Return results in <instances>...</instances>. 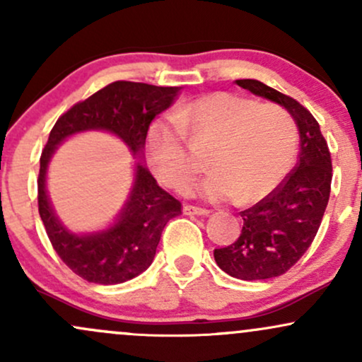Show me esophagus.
I'll return each mask as SVG.
<instances>
[{
  "label": "esophagus",
  "mask_w": 362,
  "mask_h": 362,
  "mask_svg": "<svg viewBox=\"0 0 362 362\" xmlns=\"http://www.w3.org/2000/svg\"><path fill=\"white\" fill-rule=\"evenodd\" d=\"M184 214L185 216H207V214H209V211L202 209V207H195V206L185 204L184 206Z\"/></svg>",
  "instance_id": "34e87169"
}]
</instances>
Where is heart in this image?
Here are the masks:
<instances>
[{"instance_id":"heart-1","label":"heart","mask_w":362,"mask_h":362,"mask_svg":"<svg viewBox=\"0 0 362 362\" xmlns=\"http://www.w3.org/2000/svg\"><path fill=\"white\" fill-rule=\"evenodd\" d=\"M185 134L214 141L207 156L209 177L195 190L207 201L259 202L276 190L293 167L298 129L288 110L252 98L214 91L158 119L148 131V160L161 184L182 190L194 175Z\"/></svg>"}]
</instances>
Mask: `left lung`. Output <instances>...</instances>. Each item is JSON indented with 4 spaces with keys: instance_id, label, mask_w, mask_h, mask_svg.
<instances>
[{
    "instance_id": "1",
    "label": "left lung",
    "mask_w": 362,
    "mask_h": 362,
    "mask_svg": "<svg viewBox=\"0 0 362 362\" xmlns=\"http://www.w3.org/2000/svg\"><path fill=\"white\" fill-rule=\"evenodd\" d=\"M253 95L279 103L300 131V156L276 190L242 211L243 228L235 243L216 248L214 260L242 281L288 272L310 248L325 213L332 184V158L317 119L300 102L257 80H236Z\"/></svg>"
}]
</instances>
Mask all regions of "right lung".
Masks as SVG:
<instances>
[{
	"mask_svg": "<svg viewBox=\"0 0 362 362\" xmlns=\"http://www.w3.org/2000/svg\"><path fill=\"white\" fill-rule=\"evenodd\" d=\"M178 86L114 81L86 100L78 102L54 124L40 156L39 214L54 250L74 274L95 284H120L151 265L165 224L182 214V204L156 184L144 167L143 149L151 120L177 98ZM105 130L117 135L139 158L135 182L127 204L109 228L78 235L53 213L47 195V167L57 146L69 135Z\"/></svg>",
	"mask_w": 362,
	"mask_h": 362,
	"instance_id": "1",
	"label": "right lung"
}]
</instances>
